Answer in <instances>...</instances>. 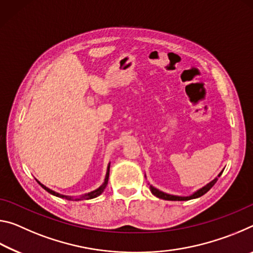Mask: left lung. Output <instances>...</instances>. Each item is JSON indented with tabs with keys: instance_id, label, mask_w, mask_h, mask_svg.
<instances>
[{
	"instance_id": "obj_1",
	"label": "left lung",
	"mask_w": 253,
	"mask_h": 253,
	"mask_svg": "<svg viewBox=\"0 0 253 253\" xmlns=\"http://www.w3.org/2000/svg\"><path fill=\"white\" fill-rule=\"evenodd\" d=\"M222 172L217 175L216 178H214L212 182H210L208 185H205L204 187L201 188V190H199L198 192H195L194 194H192L191 196H175V195H169V194H166L164 193V192H162L160 190H157V188L151 186V192L152 193L156 196V198H160V199H163V200H168V201H187V200H192V199H196V198H200V196L204 195L205 193H207L208 191L211 190V187L214 185V184L216 183L217 178H219L221 176Z\"/></svg>"
}]
</instances>
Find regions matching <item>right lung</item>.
<instances>
[{
	"label": "right lung",
	"mask_w": 253,
	"mask_h": 253,
	"mask_svg": "<svg viewBox=\"0 0 253 253\" xmlns=\"http://www.w3.org/2000/svg\"><path fill=\"white\" fill-rule=\"evenodd\" d=\"M108 176H109V166H108V169H107V175H106V178H105V183L102 184V185L99 187V188H97L96 191H92V192H90V193H88V194H85L84 196H83L84 199H87V200H90V199H93V198H97L98 195H100L102 192H104V190L106 188V186H107V184H108ZM39 184L40 185L44 188V190L46 191V192H49L50 194H52V195H55V196H59V198H65V199H67V200H71V198H67V196H65V195H61V194H59V193H55L54 191H52V190H50V188H48V187H45L44 185H42V184L39 182ZM77 201H78L79 199H76Z\"/></svg>",
	"instance_id": "obj_1"
}]
</instances>
